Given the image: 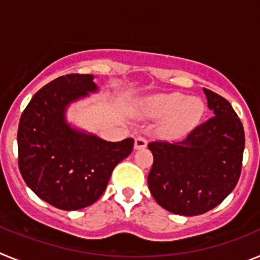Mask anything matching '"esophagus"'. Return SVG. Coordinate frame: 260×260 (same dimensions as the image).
<instances>
[{"label":"esophagus","instance_id":"34e87169","mask_svg":"<svg viewBox=\"0 0 260 260\" xmlns=\"http://www.w3.org/2000/svg\"><path fill=\"white\" fill-rule=\"evenodd\" d=\"M147 139L144 137H137L134 141V148L135 150H142V148H146L147 147Z\"/></svg>","mask_w":260,"mask_h":260}]
</instances>
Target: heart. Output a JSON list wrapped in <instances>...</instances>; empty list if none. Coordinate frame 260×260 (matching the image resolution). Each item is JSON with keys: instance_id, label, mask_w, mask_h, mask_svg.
<instances>
[{"instance_id": "heart-1", "label": "heart", "mask_w": 260, "mask_h": 260, "mask_svg": "<svg viewBox=\"0 0 260 260\" xmlns=\"http://www.w3.org/2000/svg\"><path fill=\"white\" fill-rule=\"evenodd\" d=\"M203 103L197 98H186L180 92L161 93L147 99L143 112L148 117H165L161 133L177 138L190 132L203 114Z\"/></svg>"}]
</instances>
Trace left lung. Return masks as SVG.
Instances as JSON below:
<instances>
[{
    "mask_svg": "<svg viewBox=\"0 0 260 260\" xmlns=\"http://www.w3.org/2000/svg\"><path fill=\"white\" fill-rule=\"evenodd\" d=\"M213 117L176 142L148 144L153 164L148 187L162 208L183 216L202 215L232 192L242 168L245 132L231 103L203 88Z\"/></svg>",
    "mask_w": 260,
    "mask_h": 260,
    "instance_id": "obj_1",
    "label": "left lung"
}]
</instances>
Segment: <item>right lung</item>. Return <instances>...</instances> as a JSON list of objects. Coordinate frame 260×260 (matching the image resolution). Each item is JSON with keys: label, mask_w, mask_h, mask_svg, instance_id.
Segmentation results:
<instances>
[{"label": "right lung", "mask_w": 260, "mask_h": 260, "mask_svg": "<svg viewBox=\"0 0 260 260\" xmlns=\"http://www.w3.org/2000/svg\"><path fill=\"white\" fill-rule=\"evenodd\" d=\"M91 74L62 75L45 84L23 110L18 127V167L39 198L63 211L95 203L114 167L127 157L134 139L103 141L71 128L65 109L98 89Z\"/></svg>", "instance_id": "1"}]
</instances>
